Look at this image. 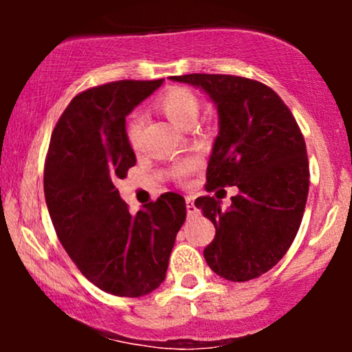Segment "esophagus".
I'll return each instance as SVG.
<instances>
[{"mask_svg": "<svg viewBox=\"0 0 352 352\" xmlns=\"http://www.w3.org/2000/svg\"><path fill=\"white\" fill-rule=\"evenodd\" d=\"M185 204H187V213H188V217L193 215V213L197 212V207H195V204H193V199H190V197H187V200H185Z\"/></svg>", "mask_w": 352, "mask_h": 352, "instance_id": "esophagus-1", "label": "esophagus"}]
</instances>
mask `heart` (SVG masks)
<instances>
[{
	"label": "heart",
	"instance_id": "heart-1",
	"mask_svg": "<svg viewBox=\"0 0 352 352\" xmlns=\"http://www.w3.org/2000/svg\"><path fill=\"white\" fill-rule=\"evenodd\" d=\"M157 107L162 111V114L170 120L172 124H175L177 127H188L190 124H195L197 117L200 112V102L199 98L195 96V92H192L187 87H172L168 89L165 94H162L157 100ZM144 127V119L140 116H135L134 119L129 124V140L131 144L137 147L139 144L140 134H142ZM199 167L197 160H187V162L180 164L175 168V175L179 179H184L188 173H192L195 168Z\"/></svg>",
	"mask_w": 352,
	"mask_h": 352
}]
</instances>
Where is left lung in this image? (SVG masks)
<instances>
[{"instance_id":"8db88e82","label":"left lung","mask_w":352,"mask_h":352,"mask_svg":"<svg viewBox=\"0 0 352 352\" xmlns=\"http://www.w3.org/2000/svg\"><path fill=\"white\" fill-rule=\"evenodd\" d=\"M170 79L201 89L217 107L207 190L238 187L228 208L215 197L195 200L215 225L205 260L225 280L261 276L292 246L308 200L309 167L300 127L280 96L258 80L228 74Z\"/></svg>"}]
</instances>
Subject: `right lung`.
Returning a JSON list of instances; mask_svg holds the SVG:
<instances>
[{
    "mask_svg": "<svg viewBox=\"0 0 352 352\" xmlns=\"http://www.w3.org/2000/svg\"><path fill=\"white\" fill-rule=\"evenodd\" d=\"M164 79L117 80L71 100L52 131L44 197L64 250L102 292L139 298L165 280L185 199L167 192L132 215L116 182L135 165L125 117Z\"/></svg>",
    "mask_w": 352,
    "mask_h": 352,
    "instance_id": "obj_1",
    "label": "right lung"
}]
</instances>
